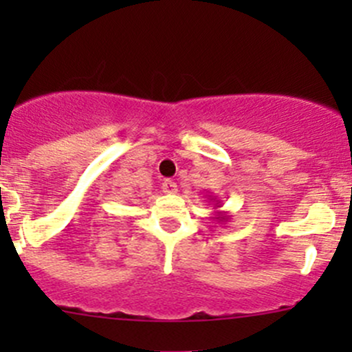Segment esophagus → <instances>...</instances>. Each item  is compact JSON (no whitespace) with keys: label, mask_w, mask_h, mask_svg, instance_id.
<instances>
[{"label":"esophagus","mask_w":352,"mask_h":352,"mask_svg":"<svg viewBox=\"0 0 352 352\" xmlns=\"http://www.w3.org/2000/svg\"><path fill=\"white\" fill-rule=\"evenodd\" d=\"M162 189L165 194H175L177 192V182H173V180H163L162 184Z\"/></svg>","instance_id":"esophagus-1"}]
</instances>
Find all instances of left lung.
Here are the masks:
<instances>
[{
  "mask_svg": "<svg viewBox=\"0 0 352 352\" xmlns=\"http://www.w3.org/2000/svg\"><path fill=\"white\" fill-rule=\"evenodd\" d=\"M211 202H212V204H214V208H212V209H219V208H221V202L216 201V197H214V199L211 197ZM212 218H214L218 223H226V221H228V219H230V212H226V211H216Z\"/></svg>",
  "mask_w": 352,
  "mask_h": 352,
  "instance_id": "obj_1",
  "label": "left lung"
}]
</instances>
